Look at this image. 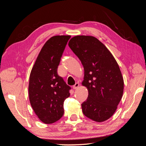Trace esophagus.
<instances>
[{
    "mask_svg": "<svg viewBox=\"0 0 146 146\" xmlns=\"http://www.w3.org/2000/svg\"><path fill=\"white\" fill-rule=\"evenodd\" d=\"M78 86H79V83H76V84H75V85L72 86V88H73V89L76 90Z\"/></svg>",
    "mask_w": 146,
    "mask_h": 146,
    "instance_id": "1",
    "label": "esophagus"
}]
</instances>
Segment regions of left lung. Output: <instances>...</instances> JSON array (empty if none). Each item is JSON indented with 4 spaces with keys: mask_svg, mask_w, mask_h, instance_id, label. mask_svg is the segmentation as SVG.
Instances as JSON below:
<instances>
[{
    "mask_svg": "<svg viewBox=\"0 0 146 146\" xmlns=\"http://www.w3.org/2000/svg\"><path fill=\"white\" fill-rule=\"evenodd\" d=\"M68 45L83 66V86L88 97L82 104L84 115L96 122L111 117L123 91V79L115 58L99 39L91 36H76Z\"/></svg>",
    "mask_w": 146,
    "mask_h": 146,
    "instance_id": "1",
    "label": "left lung"
}]
</instances>
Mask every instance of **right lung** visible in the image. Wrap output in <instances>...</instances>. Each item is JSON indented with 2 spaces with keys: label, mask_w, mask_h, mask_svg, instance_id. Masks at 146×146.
I'll return each instance as SVG.
<instances>
[{
  "label": "right lung",
  "mask_w": 146,
  "mask_h": 146,
  "mask_svg": "<svg viewBox=\"0 0 146 146\" xmlns=\"http://www.w3.org/2000/svg\"><path fill=\"white\" fill-rule=\"evenodd\" d=\"M70 38L69 35L51 37L43 46L31 70L30 102L35 114L45 123H54L63 116L64 102L70 96V87L57 73Z\"/></svg>",
  "instance_id": "right-lung-1"
}]
</instances>
